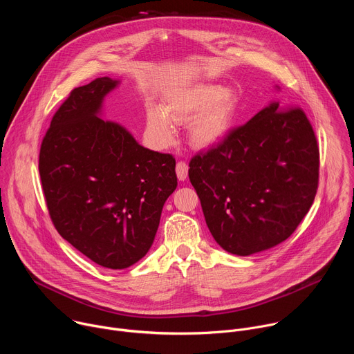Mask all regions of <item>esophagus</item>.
<instances>
[{
  "instance_id": "34e87169",
  "label": "esophagus",
  "mask_w": 354,
  "mask_h": 354,
  "mask_svg": "<svg viewBox=\"0 0 354 354\" xmlns=\"http://www.w3.org/2000/svg\"><path fill=\"white\" fill-rule=\"evenodd\" d=\"M187 164L183 161H179L176 164V176L179 180H185L187 178Z\"/></svg>"
}]
</instances>
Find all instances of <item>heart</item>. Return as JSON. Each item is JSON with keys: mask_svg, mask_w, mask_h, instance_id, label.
I'll return each instance as SVG.
<instances>
[{"mask_svg": "<svg viewBox=\"0 0 354 354\" xmlns=\"http://www.w3.org/2000/svg\"><path fill=\"white\" fill-rule=\"evenodd\" d=\"M235 111V99L231 91L220 85H197L183 89L161 109H151L147 118L148 131L160 145L172 141L175 129L172 123L192 119L187 127L189 142L198 149L218 144L231 126Z\"/></svg>", "mask_w": 354, "mask_h": 354, "instance_id": "heart-1", "label": "heart"}]
</instances>
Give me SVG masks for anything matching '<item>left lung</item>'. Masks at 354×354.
I'll use <instances>...</instances> for the list:
<instances>
[{
	"label": "left lung",
	"mask_w": 354,
	"mask_h": 354,
	"mask_svg": "<svg viewBox=\"0 0 354 354\" xmlns=\"http://www.w3.org/2000/svg\"><path fill=\"white\" fill-rule=\"evenodd\" d=\"M189 167L216 242L232 255L249 257L286 241L308 213L318 189L319 149L302 109H279L273 100Z\"/></svg>",
	"instance_id": "8db88e82"
}]
</instances>
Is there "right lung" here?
<instances>
[{"label":"right lung","mask_w":354,"mask_h":354,"mask_svg":"<svg viewBox=\"0 0 354 354\" xmlns=\"http://www.w3.org/2000/svg\"><path fill=\"white\" fill-rule=\"evenodd\" d=\"M109 77L71 91L41 141L39 174L59 234L99 266L126 269L154 242L178 186L175 158L144 148L122 124L100 119Z\"/></svg>","instance_id":"add662e5"}]
</instances>
